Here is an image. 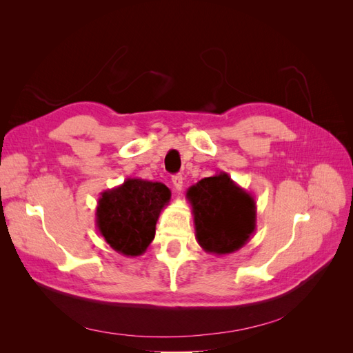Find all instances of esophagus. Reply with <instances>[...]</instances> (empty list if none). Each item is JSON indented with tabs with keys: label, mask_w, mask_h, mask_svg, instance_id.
I'll return each instance as SVG.
<instances>
[{
	"label": "esophagus",
	"mask_w": 353,
	"mask_h": 353,
	"mask_svg": "<svg viewBox=\"0 0 353 353\" xmlns=\"http://www.w3.org/2000/svg\"><path fill=\"white\" fill-rule=\"evenodd\" d=\"M183 181H184V178H183V175H181V174H176V175L172 176V184H174L176 191L183 190Z\"/></svg>",
	"instance_id": "esophagus-1"
}]
</instances>
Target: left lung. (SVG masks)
I'll list each match as a JSON object with an SVG mask.
<instances>
[{
  "label": "left lung",
  "instance_id": "left-lung-1",
  "mask_svg": "<svg viewBox=\"0 0 353 353\" xmlns=\"http://www.w3.org/2000/svg\"><path fill=\"white\" fill-rule=\"evenodd\" d=\"M196 240L212 254L241 249L256 230V201L227 172L200 179L187 190Z\"/></svg>",
  "mask_w": 353,
  "mask_h": 353
}]
</instances>
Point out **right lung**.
Wrapping results in <instances>:
<instances>
[{"label":"right lung","instance_id":"obj_1","mask_svg":"<svg viewBox=\"0 0 353 353\" xmlns=\"http://www.w3.org/2000/svg\"><path fill=\"white\" fill-rule=\"evenodd\" d=\"M169 200L170 190L165 184L128 178L100 194L95 210L100 236L128 258L143 254L154 239L156 222Z\"/></svg>","mask_w":353,"mask_h":353}]
</instances>
